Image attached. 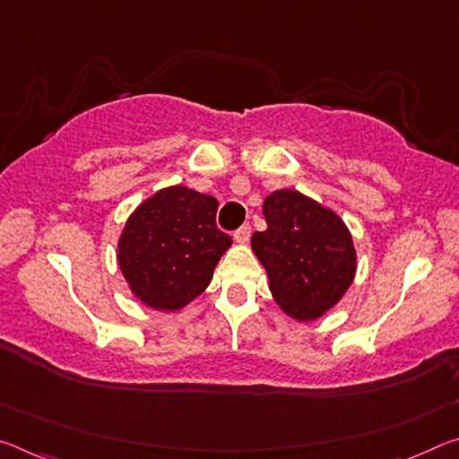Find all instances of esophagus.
<instances>
[{"mask_svg":"<svg viewBox=\"0 0 459 459\" xmlns=\"http://www.w3.org/2000/svg\"><path fill=\"white\" fill-rule=\"evenodd\" d=\"M249 238H251V227H249V224H243L241 229L235 230V241L237 243L245 245V243H249Z\"/></svg>","mask_w":459,"mask_h":459,"instance_id":"esophagus-1","label":"esophagus"}]
</instances>
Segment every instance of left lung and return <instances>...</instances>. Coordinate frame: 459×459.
<instances>
[{"label":"left lung","instance_id":"8db88e82","mask_svg":"<svg viewBox=\"0 0 459 459\" xmlns=\"http://www.w3.org/2000/svg\"><path fill=\"white\" fill-rule=\"evenodd\" d=\"M267 229L251 247L269 290L296 321H315L341 300L355 275L351 235L341 218L300 192L280 190L264 202Z\"/></svg>","mask_w":459,"mask_h":459}]
</instances>
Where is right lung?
Instances as JSON below:
<instances>
[{
	"label": "right lung",
	"instance_id": "add662e5",
	"mask_svg": "<svg viewBox=\"0 0 459 459\" xmlns=\"http://www.w3.org/2000/svg\"><path fill=\"white\" fill-rule=\"evenodd\" d=\"M218 202L184 186L167 187L128 218L118 264L138 300L178 310L200 296L232 238L216 227Z\"/></svg>",
	"mask_w": 459,
	"mask_h": 459
}]
</instances>
